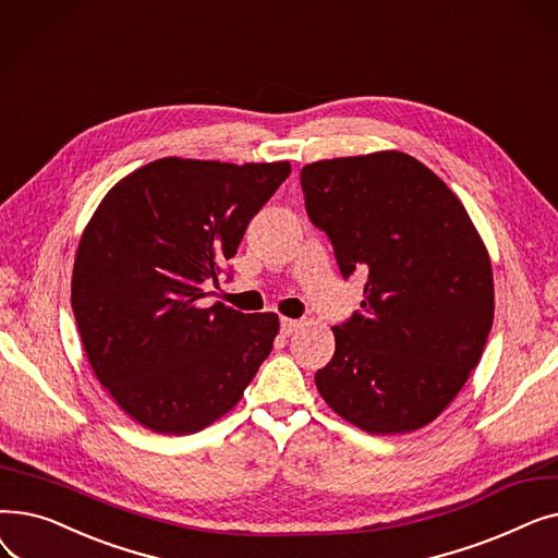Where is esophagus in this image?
I'll return each mask as SVG.
<instances>
[{
	"mask_svg": "<svg viewBox=\"0 0 558 558\" xmlns=\"http://www.w3.org/2000/svg\"><path fill=\"white\" fill-rule=\"evenodd\" d=\"M301 326H303V324H301V320H296V318H280V332H282L284 337L294 335Z\"/></svg>",
	"mask_w": 558,
	"mask_h": 558,
	"instance_id": "1",
	"label": "esophagus"
}]
</instances>
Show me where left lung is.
<instances>
[{
  "instance_id": "obj_1",
  "label": "left lung",
  "mask_w": 558,
  "mask_h": 558,
  "mask_svg": "<svg viewBox=\"0 0 558 558\" xmlns=\"http://www.w3.org/2000/svg\"><path fill=\"white\" fill-rule=\"evenodd\" d=\"M301 185L341 276H366L362 312L332 328L318 393L368 434L425 427L480 364L493 326L477 228L432 169L400 151L305 165Z\"/></svg>"
}]
</instances>
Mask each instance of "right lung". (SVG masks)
Wrapping results in <instances>:
<instances>
[{
	"label": "right lung",
	"instance_id": "add662e5",
	"mask_svg": "<svg viewBox=\"0 0 558 558\" xmlns=\"http://www.w3.org/2000/svg\"><path fill=\"white\" fill-rule=\"evenodd\" d=\"M289 162L160 158L129 173L81 234L72 310L99 383L158 434H194L240 402L278 314L208 305Z\"/></svg>",
	"mask_w": 558,
	"mask_h": 558
}]
</instances>
